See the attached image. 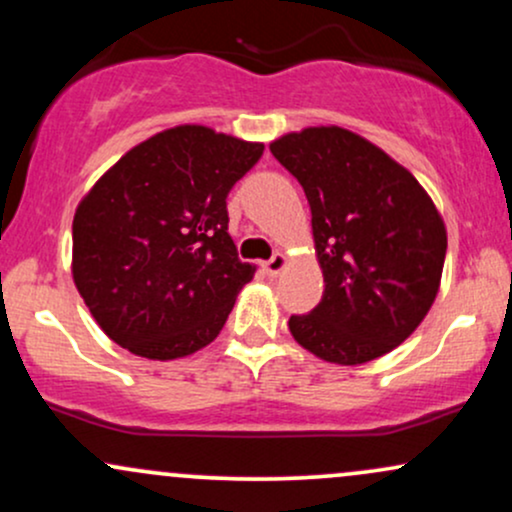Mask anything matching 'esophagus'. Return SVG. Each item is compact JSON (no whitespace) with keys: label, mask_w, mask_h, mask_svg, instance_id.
I'll use <instances>...</instances> for the list:
<instances>
[{"label":"esophagus","mask_w":512,"mask_h":512,"mask_svg":"<svg viewBox=\"0 0 512 512\" xmlns=\"http://www.w3.org/2000/svg\"><path fill=\"white\" fill-rule=\"evenodd\" d=\"M286 264H289V260H286V257L281 255V252H274L272 260L264 262V272H267L269 276H279L286 269Z\"/></svg>","instance_id":"esophagus-1"}]
</instances>
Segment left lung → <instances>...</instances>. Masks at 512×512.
Instances as JSON below:
<instances>
[{
    "label": "left lung",
    "instance_id": "obj_1",
    "mask_svg": "<svg viewBox=\"0 0 512 512\" xmlns=\"http://www.w3.org/2000/svg\"><path fill=\"white\" fill-rule=\"evenodd\" d=\"M313 214L322 301L289 330L322 361L358 366L421 325L440 289L448 233L419 180L342 127H308L269 144Z\"/></svg>",
    "mask_w": 512,
    "mask_h": 512
}]
</instances>
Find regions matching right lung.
Segmentation results:
<instances>
[{"label": "right lung", "instance_id": "add662e5", "mask_svg": "<svg viewBox=\"0 0 512 512\" xmlns=\"http://www.w3.org/2000/svg\"><path fill=\"white\" fill-rule=\"evenodd\" d=\"M262 151L204 125L163 129L81 199L72 276L115 344L173 361L219 337L255 274L228 236L226 197Z\"/></svg>", "mask_w": 512, "mask_h": 512}]
</instances>
